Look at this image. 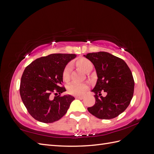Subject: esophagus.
Here are the masks:
<instances>
[{"label": "esophagus", "instance_id": "esophagus-1", "mask_svg": "<svg viewBox=\"0 0 154 154\" xmlns=\"http://www.w3.org/2000/svg\"><path fill=\"white\" fill-rule=\"evenodd\" d=\"M76 99H78V100H83V96H76Z\"/></svg>", "mask_w": 154, "mask_h": 154}]
</instances>
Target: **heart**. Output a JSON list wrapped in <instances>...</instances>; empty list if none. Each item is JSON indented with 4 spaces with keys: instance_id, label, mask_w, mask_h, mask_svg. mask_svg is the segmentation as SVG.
Wrapping results in <instances>:
<instances>
[{
    "instance_id": "b5f03b06",
    "label": "heart",
    "mask_w": 154,
    "mask_h": 154,
    "mask_svg": "<svg viewBox=\"0 0 154 154\" xmlns=\"http://www.w3.org/2000/svg\"><path fill=\"white\" fill-rule=\"evenodd\" d=\"M76 66L81 69L82 71L88 73L91 71L92 69V62L86 58H82L78 59L76 62ZM71 71V66L70 64H68L66 67L64 68L63 71V79L64 81L68 82L70 79V72ZM87 85L85 83H80L72 82L68 85L67 87V91L70 94L74 95V96H80L83 92H84L87 89Z\"/></svg>"
}]
</instances>
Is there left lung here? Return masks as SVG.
<instances>
[{
	"instance_id": "1",
	"label": "left lung",
	"mask_w": 154,
	"mask_h": 154,
	"mask_svg": "<svg viewBox=\"0 0 154 154\" xmlns=\"http://www.w3.org/2000/svg\"><path fill=\"white\" fill-rule=\"evenodd\" d=\"M83 56L94 65L97 76L92 90L95 94L96 103L88 107V111L101 119L117 117L132 99L134 81L131 71L123 60L109 53L100 51ZM101 90L107 92L105 97L100 96Z\"/></svg>"
}]
</instances>
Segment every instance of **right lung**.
I'll return each mask as SVG.
<instances>
[{
    "instance_id": "add662e5",
    "label": "right lung",
    "mask_w": 154,
    "mask_h": 154,
    "mask_svg": "<svg viewBox=\"0 0 154 154\" xmlns=\"http://www.w3.org/2000/svg\"><path fill=\"white\" fill-rule=\"evenodd\" d=\"M76 57L74 54H51L35 60L26 67L20 94L28 112L36 120L53 123L66 114L74 97L69 94L53 97L51 94L55 91L59 94L66 91L60 87L63 83V71Z\"/></svg>"
}]
</instances>
